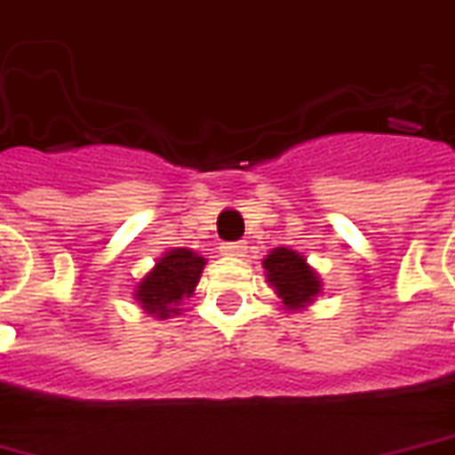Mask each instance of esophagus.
<instances>
[{"label":"esophagus","mask_w":455,"mask_h":455,"mask_svg":"<svg viewBox=\"0 0 455 455\" xmlns=\"http://www.w3.org/2000/svg\"><path fill=\"white\" fill-rule=\"evenodd\" d=\"M225 257H244V251H247V244L244 242H225L223 247H220Z\"/></svg>","instance_id":"1"}]
</instances>
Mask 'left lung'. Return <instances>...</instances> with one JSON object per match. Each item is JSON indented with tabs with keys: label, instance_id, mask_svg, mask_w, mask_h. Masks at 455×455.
Returning a JSON list of instances; mask_svg holds the SVG:
<instances>
[{
	"label": "left lung",
	"instance_id": "1",
	"mask_svg": "<svg viewBox=\"0 0 455 455\" xmlns=\"http://www.w3.org/2000/svg\"><path fill=\"white\" fill-rule=\"evenodd\" d=\"M261 267L267 271V283L276 291L286 310H305L323 293V278L300 251L276 247L268 251Z\"/></svg>",
	"mask_w": 455,
	"mask_h": 455
}]
</instances>
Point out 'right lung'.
<instances>
[{
    "label": "right lung",
    "instance_id": "right-lung-1",
    "mask_svg": "<svg viewBox=\"0 0 455 455\" xmlns=\"http://www.w3.org/2000/svg\"><path fill=\"white\" fill-rule=\"evenodd\" d=\"M205 259L196 251L177 247L164 251L155 267L138 281L132 298L142 310L157 320H167L181 313V300L194 296L198 278L204 274Z\"/></svg>",
    "mask_w": 455,
    "mask_h": 455
}]
</instances>
